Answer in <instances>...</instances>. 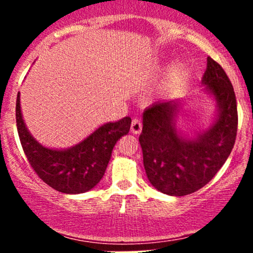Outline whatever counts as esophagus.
<instances>
[{
  "label": "esophagus",
  "mask_w": 253,
  "mask_h": 253,
  "mask_svg": "<svg viewBox=\"0 0 253 253\" xmlns=\"http://www.w3.org/2000/svg\"><path fill=\"white\" fill-rule=\"evenodd\" d=\"M141 129H143V124H141V121L139 120V119H133L132 125H130V132H132L133 134H139V133L141 132Z\"/></svg>",
  "instance_id": "esophagus-1"
}]
</instances>
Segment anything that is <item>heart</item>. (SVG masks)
I'll return each instance as SVG.
<instances>
[{
    "instance_id": "obj_1",
    "label": "heart",
    "mask_w": 253,
    "mask_h": 253,
    "mask_svg": "<svg viewBox=\"0 0 253 253\" xmlns=\"http://www.w3.org/2000/svg\"><path fill=\"white\" fill-rule=\"evenodd\" d=\"M157 65H159V62H157ZM188 72V63L183 59H178L173 62L170 65L169 70L167 74V84L168 86L176 85L179 81L184 78Z\"/></svg>"
}]
</instances>
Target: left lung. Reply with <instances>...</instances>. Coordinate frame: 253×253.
<instances>
[{"instance_id": "left-lung-1", "label": "left lung", "mask_w": 253, "mask_h": 253, "mask_svg": "<svg viewBox=\"0 0 253 253\" xmlns=\"http://www.w3.org/2000/svg\"><path fill=\"white\" fill-rule=\"evenodd\" d=\"M201 84L216 108L206 128L190 134L178 128L182 98L158 101L143 113L139 143L145 171L151 184L167 195H189L205 187L225 164L236 141L238 113L233 86L211 57Z\"/></svg>"}]
</instances>
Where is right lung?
<instances>
[{
	"label": "right lung",
	"instance_id": "obj_1",
	"mask_svg": "<svg viewBox=\"0 0 253 253\" xmlns=\"http://www.w3.org/2000/svg\"><path fill=\"white\" fill-rule=\"evenodd\" d=\"M130 123L129 117L106 123L74 146L51 149L40 144L28 130L17 92L16 126L25 155L37 175L64 194H82L96 187L106 172L115 144L129 132Z\"/></svg>",
	"mask_w": 253,
	"mask_h": 253
}]
</instances>
